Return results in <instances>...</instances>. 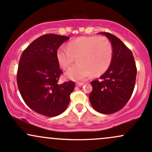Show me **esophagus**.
Wrapping results in <instances>:
<instances>
[{"label": "esophagus", "mask_w": 152, "mask_h": 152, "mask_svg": "<svg viewBox=\"0 0 152 152\" xmlns=\"http://www.w3.org/2000/svg\"><path fill=\"white\" fill-rule=\"evenodd\" d=\"M75 85L76 86H77V87H80V86H82L84 85V83H77Z\"/></svg>", "instance_id": "obj_1"}]
</instances>
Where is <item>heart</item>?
I'll list each match as a JSON object with an SVG mask.
<instances>
[{"label":"heart","mask_w":152,"mask_h":152,"mask_svg":"<svg viewBox=\"0 0 152 152\" xmlns=\"http://www.w3.org/2000/svg\"><path fill=\"white\" fill-rule=\"evenodd\" d=\"M57 62L62 69L72 66L65 74L68 79L80 80L88 77L100 76L110 66L113 58V48L110 41L104 37H80L69 42L66 48L56 50Z\"/></svg>","instance_id":"obj_1"}]
</instances>
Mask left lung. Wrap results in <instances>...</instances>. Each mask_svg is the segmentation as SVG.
<instances>
[{"mask_svg": "<svg viewBox=\"0 0 152 152\" xmlns=\"http://www.w3.org/2000/svg\"><path fill=\"white\" fill-rule=\"evenodd\" d=\"M111 41L113 58L110 66L100 80L91 82L89 95L91 106L102 114L115 113L128 103L134 90L137 69L132 51L115 35L100 32Z\"/></svg>", "mask_w": 152, "mask_h": 152, "instance_id": "1", "label": "left lung"}]
</instances>
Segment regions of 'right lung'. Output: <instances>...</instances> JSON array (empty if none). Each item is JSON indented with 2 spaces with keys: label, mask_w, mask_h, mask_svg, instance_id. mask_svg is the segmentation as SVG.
<instances>
[{
  "label": "right lung",
  "mask_w": 152,
  "mask_h": 152,
  "mask_svg": "<svg viewBox=\"0 0 152 152\" xmlns=\"http://www.w3.org/2000/svg\"><path fill=\"white\" fill-rule=\"evenodd\" d=\"M69 37L46 34L32 42L22 52L17 70V86L31 109L47 117L59 115L69 105L73 81L58 84L62 74L56 50Z\"/></svg>",
  "instance_id": "add662e5"
}]
</instances>
